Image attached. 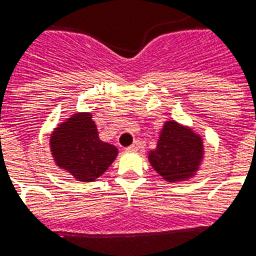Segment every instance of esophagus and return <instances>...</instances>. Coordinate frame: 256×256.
<instances>
[{
    "instance_id": "esophagus-1",
    "label": "esophagus",
    "mask_w": 256,
    "mask_h": 256,
    "mask_svg": "<svg viewBox=\"0 0 256 256\" xmlns=\"http://www.w3.org/2000/svg\"><path fill=\"white\" fill-rule=\"evenodd\" d=\"M138 149H140V145H138V142H134V144H132V146H128L126 150H128V152H136Z\"/></svg>"
}]
</instances>
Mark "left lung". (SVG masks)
<instances>
[{
  "mask_svg": "<svg viewBox=\"0 0 256 256\" xmlns=\"http://www.w3.org/2000/svg\"><path fill=\"white\" fill-rule=\"evenodd\" d=\"M202 157V136L176 120H168L160 132L157 148L150 150L148 158L164 180L178 182L196 174Z\"/></svg>",
  "mask_w": 256,
  "mask_h": 256,
  "instance_id": "left-lung-1",
  "label": "left lung"
}]
</instances>
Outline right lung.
Here are the masks:
<instances>
[{
  "instance_id": "obj_1",
  "label": "right lung",
  "mask_w": 256,
  "mask_h": 256,
  "mask_svg": "<svg viewBox=\"0 0 256 256\" xmlns=\"http://www.w3.org/2000/svg\"><path fill=\"white\" fill-rule=\"evenodd\" d=\"M90 112H76L50 134V153L54 162L78 181H95L118 156L114 145L99 140Z\"/></svg>"
}]
</instances>
